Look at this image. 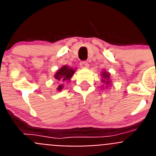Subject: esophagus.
I'll return each mask as SVG.
<instances>
[{
  "label": "esophagus",
  "instance_id": "34e87169",
  "mask_svg": "<svg viewBox=\"0 0 156 156\" xmlns=\"http://www.w3.org/2000/svg\"><path fill=\"white\" fill-rule=\"evenodd\" d=\"M80 67L83 69H87L89 67V65H88V63L87 62H81Z\"/></svg>",
  "mask_w": 156,
  "mask_h": 156
}]
</instances>
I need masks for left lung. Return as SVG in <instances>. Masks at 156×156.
<instances>
[{
    "label": "left lung",
    "instance_id": "left-lung-1",
    "mask_svg": "<svg viewBox=\"0 0 156 156\" xmlns=\"http://www.w3.org/2000/svg\"><path fill=\"white\" fill-rule=\"evenodd\" d=\"M101 76L102 77L101 79V82H102V87H109L110 86H112V80L111 78H110V73H107L106 71L101 72Z\"/></svg>",
    "mask_w": 156,
    "mask_h": 156
}]
</instances>
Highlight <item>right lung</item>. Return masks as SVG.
<instances>
[{"instance_id":"add662e5","label":"right lung","mask_w":156,"mask_h":156,"mask_svg":"<svg viewBox=\"0 0 156 156\" xmlns=\"http://www.w3.org/2000/svg\"><path fill=\"white\" fill-rule=\"evenodd\" d=\"M76 68H70L68 66H63L62 68L57 70L54 77L57 83H58L57 87V90L61 91L62 89L64 87L65 83H69L73 74L75 73Z\"/></svg>"}]
</instances>
